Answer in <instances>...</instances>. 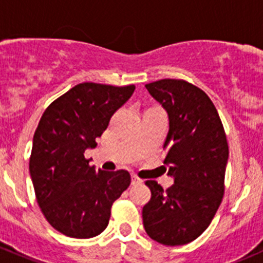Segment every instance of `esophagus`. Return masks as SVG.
Masks as SVG:
<instances>
[{"instance_id":"obj_1","label":"esophagus","mask_w":263,"mask_h":263,"mask_svg":"<svg viewBox=\"0 0 263 263\" xmlns=\"http://www.w3.org/2000/svg\"><path fill=\"white\" fill-rule=\"evenodd\" d=\"M131 184L132 185H139V184H143V180L140 178H137V176H132L131 178Z\"/></svg>"}]
</instances>
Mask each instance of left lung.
<instances>
[{
    "mask_svg": "<svg viewBox=\"0 0 263 263\" xmlns=\"http://www.w3.org/2000/svg\"><path fill=\"white\" fill-rule=\"evenodd\" d=\"M145 87L168 114L163 149L174 184L163 190L145 181L152 197L143 208L144 228L159 244H188L209 227L222 202L227 137L209 96L192 83L162 79Z\"/></svg>",
    "mask_w": 263,
    "mask_h": 263,
    "instance_id": "1",
    "label": "left lung"
}]
</instances>
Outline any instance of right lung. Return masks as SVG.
<instances>
[{
    "label": "right lung",
    "instance_id": "obj_1",
    "mask_svg": "<svg viewBox=\"0 0 263 263\" xmlns=\"http://www.w3.org/2000/svg\"><path fill=\"white\" fill-rule=\"evenodd\" d=\"M134 90V84L82 83L54 100L39 122L29 173L44 217L66 236L89 239L101 234L112 202L131 184L128 171H97L84 152L96 148V139Z\"/></svg>",
    "mask_w": 263,
    "mask_h": 263
}]
</instances>
